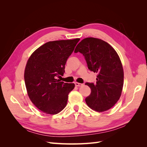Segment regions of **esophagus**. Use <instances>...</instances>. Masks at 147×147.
Here are the masks:
<instances>
[{
	"label": "esophagus",
	"instance_id": "34e87169",
	"mask_svg": "<svg viewBox=\"0 0 147 147\" xmlns=\"http://www.w3.org/2000/svg\"><path fill=\"white\" fill-rule=\"evenodd\" d=\"M75 86H82L83 85V84L80 83H77V82H75Z\"/></svg>",
	"mask_w": 147,
	"mask_h": 147
}]
</instances>
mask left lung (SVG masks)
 <instances>
[{
	"label": "left lung",
	"instance_id": "1",
	"mask_svg": "<svg viewBox=\"0 0 147 147\" xmlns=\"http://www.w3.org/2000/svg\"><path fill=\"white\" fill-rule=\"evenodd\" d=\"M85 57L88 69L97 74L96 83H86L91 94L85 99L89 107L96 112L108 110L119 99L123 87L124 71L117 51L101 39L88 37L75 48Z\"/></svg>",
	"mask_w": 147,
	"mask_h": 147
}]
</instances>
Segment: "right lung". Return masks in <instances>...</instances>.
<instances>
[{
    "mask_svg": "<svg viewBox=\"0 0 147 147\" xmlns=\"http://www.w3.org/2000/svg\"><path fill=\"white\" fill-rule=\"evenodd\" d=\"M80 38L47 42L30 55L24 70L28 95L42 112L56 115L67 105L74 83L56 79L65 72V65Z\"/></svg>",
    "mask_w": 147,
    "mask_h": 147,
    "instance_id": "obj_1",
    "label": "right lung"
}]
</instances>
